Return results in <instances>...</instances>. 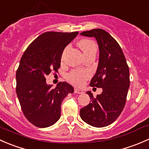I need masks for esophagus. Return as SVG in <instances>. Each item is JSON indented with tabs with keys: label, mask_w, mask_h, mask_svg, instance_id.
<instances>
[{
	"label": "esophagus",
	"mask_w": 149,
	"mask_h": 149,
	"mask_svg": "<svg viewBox=\"0 0 149 149\" xmlns=\"http://www.w3.org/2000/svg\"><path fill=\"white\" fill-rule=\"evenodd\" d=\"M74 93H78V94H82L84 93V91L82 90H80V89L78 88H74Z\"/></svg>",
	"instance_id": "obj_1"
}]
</instances>
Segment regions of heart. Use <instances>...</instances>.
I'll list each match as a JSON object with an SVG mask.
<instances>
[{
	"label": "heart",
	"instance_id": "obj_1",
	"mask_svg": "<svg viewBox=\"0 0 149 149\" xmlns=\"http://www.w3.org/2000/svg\"><path fill=\"white\" fill-rule=\"evenodd\" d=\"M79 47L83 52L84 55L87 56V55L93 53V52H97V45L95 43L93 40L90 39H82L79 42ZM69 47H67L64 49L63 55H62V59L63 60L64 55L65 54L66 51L68 49ZM90 77V72L87 70H73L71 72L69 73L67 75V79L70 81L71 83L74 84L75 85L81 86L83 85L84 82Z\"/></svg>",
	"mask_w": 149,
	"mask_h": 149
}]
</instances>
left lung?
<instances>
[{
    "instance_id": "1",
    "label": "left lung",
    "mask_w": 149,
    "mask_h": 149,
    "mask_svg": "<svg viewBox=\"0 0 149 149\" xmlns=\"http://www.w3.org/2000/svg\"><path fill=\"white\" fill-rule=\"evenodd\" d=\"M80 34L95 37L97 41L99 62L90 85L101 87L102 92L96 97L87 92L91 102L79 114L87 124L102 128L113 123L123 110L130 85L129 68L118 43L105 30L95 29Z\"/></svg>"
}]
</instances>
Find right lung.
<instances>
[{
    "label": "right lung",
    "instance_id": "obj_1",
    "mask_svg": "<svg viewBox=\"0 0 149 149\" xmlns=\"http://www.w3.org/2000/svg\"><path fill=\"white\" fill-rule=\"evenodd\" d=\"M78 31H47L38 36L26 49L16 71V94L24 116L39 128H47L61 116V104L74 88L59 82L55 88L47 85L46 75L60 67L64 48Z\"/></svg>",
    "mask_w": 149,
    "mask_h": 149
}]
</instances>
